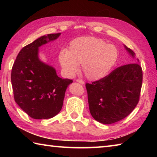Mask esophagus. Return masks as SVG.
<instances>
[{
    "mask_svg": "<svg viewBox=\"0 0 157 157\" xmlns=\"http://www.w3.org/2000/svg\"><path fill=\"white\" fill-rule=\"evenodd\" d=\"M77 82H79V84H82V85H84V82L83 81V80H82V79H77L76 80Z\"/></svg>",
    "mask_w": 157,
    "mask_h": 157,
    "instance_id": "esophagus-1",
    "label": "esophagus"
}]
</instances>
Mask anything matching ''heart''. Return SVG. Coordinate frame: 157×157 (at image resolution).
<instances>
[{
    "instance_id": "1",
    "label": "heart",
    "mask_w": 157,
    "mask_h": 157,
    "mask_svg": "<svg viewBox=\"0 0 157 157\" xmlns=\"http://www.w3.org/2000/svg\"><path fill=\"white\" fill-rule=\"evenodd\" d=\"M118 57L114 45L96 37L82 36L71 41L67 51L60 52L59 61L67 75L73 76L81 64L82 74L89 80L97 81L107 75Z\"/></svg>"
}]
</instances>
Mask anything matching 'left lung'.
Listing matches in <instances>:
<instances>
[{"label": "left lung", "mask_w": 157, "mask_h": 157, "mask_svg": "<svg viewBox=\"0 0 157 157\" xmlns=\"http://www.w3.org/2000/svg\"><path fill=\"white\" fill-rule=\"evenodd\" d=\"M131 57L135 53L124 45ZM134 63L116 68L100 80L86 84L89 110L95 121L112 124L127 117L139 100L143 71L136 59Z\"/></svg>", "instance_id": "obj_1"}]
</instances>
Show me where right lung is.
<instances>
[{
    "label": "right lung",
    "mask_w": 157,
    "mask_h": 157,
    "mask_svg": "<svg viewBox=\"0 0 157 157\" xmlns=\"http://www.w3.org/2000/svg\"><path fill=\"white\" fill-rule=\"evenodd\" d=\"M61 33L42 36L23 47L12 66L11 81L15 102L34 119H49L59 113L72 79L58 77L52 66L41 61L39 48Z\"/></svg>",
    "instance_id": "1"
}]
</instances>
